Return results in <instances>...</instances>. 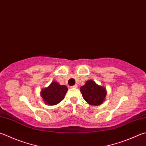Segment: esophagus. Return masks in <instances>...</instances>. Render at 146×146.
Listing matches in <instances>:
<instances>
[{"instance_id": "34e87169", "label": "esophagus", "mask_w": 146, "mask_h": 146, "mask_svg": "<svg viewBox=\"0 0 146 146\" xmlns=\"http://www.w3.org/2000/svg\"><path fill=\"white\" fill-rule=\"evenodd\" d=\"M71 88H78V85L75 84V85H74V86H71Z\"/></svg>"}]
</instances>
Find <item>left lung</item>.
<instances>
[{"instance_id":"obj_1","label":"left lung","mask_w":146,"mask_h":146,"mask_svg":"<svg viewBox=\"0 0 146 146\" xmlns=\"http://www.w3.org/2000/svg\"><path fill=\"white\" fill-rule=\"evenodd\" d=\"M80 91L84 100L91 106L101 105L105 101L107 95L106 88L91 79L80 88Z\"/></svg>"}]
</instances>
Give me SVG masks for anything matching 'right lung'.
I'll use <instances>...</instances> for the list:
<instances>
[{
    "label": "right lung",
    "mask_w": 146,
    "mask_h": 146,
    "mask_svg": "<svg viewBox=\"0 0 146 146\" xmlns=\"http://www.w3.org/2000/svg\"><path fill=\"white\" fill-rule=\"evenodd\" d=\"M68 91L65 85H61L56 81H53L48 87L40 91V96L44 102L49 106L56 105L64 99Z\"/></svg>",
    "instance_id": "right-lung-1"
}]
</instances>
